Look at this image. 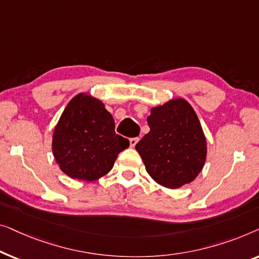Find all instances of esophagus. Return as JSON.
I'll return each mask as SVG.
<instances>
[{"label":"esophagus","mask_w":259,"mask_h":259,"mask_svg":"<svg viewBox=\"0 0 259 259\" xmlns=\"http://www.w3.org/2000/svg\"><path fill=\"white\" fill-rule=\"evenodd\" d=\"M138 140H140V138H138V137H133V138H130V147H131V148H135V145L137 144Z\"/></svg>","instance_id":"1"}]
</instances>
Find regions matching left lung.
Returning a JSON list of instances; mask_svg holds the SVG:
<instances>
[{"label":"left lung","mask_w":259,"mask_h":259,"mask_svg":"<svg viewBox=\"0 0 259 259\" xmlns=\"http://www.w3.org/2000/svg\"><path fill=\"white\" fill-rule=\"evenodd\" d=\"M150 131L136 144L148 174L159 185L191 183L206 159V140L196 112L184 98L151 108Z\"/></svg>","instance_id":"1"}]
</instances>
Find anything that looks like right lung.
Segmentation results:
<instances>
[{
  "mask_svg": "<svg viewBox=\"0 0 259 259\" xmlns=\"http://www.w3.org/2000/svg\"><path fill=\"white\" fill-rule=\"evenodd\" d=\"M130 145L115 133L104 104L81 93L69 102L53 135V155L60 169L74 180L93 182L112 169L118 154Z\"/></svg>",
  "mask_w": 259,
  "mask_h": 259,
  "instance_id": "obj_1",
  "label": "right lung"
}]
</instances>
